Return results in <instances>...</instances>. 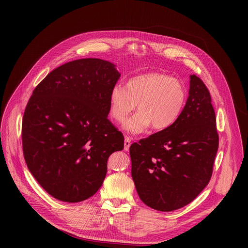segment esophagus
<instances>
[{"mask_svg":"<svg viewBox=\"0 0 248 248\" xmlns=\"http://www.w3.org/2000/svg\"><path fill=\"white\" fill-rule=\"evenodd\" d=\"M131 144H132V142H131V139L126 137V138L124 139V151H128V150H129V147H131Z\"/></svg>","mask_w":248,"mask_h":248,"instance_id":"1","label":"esophagus"}]
</instances>
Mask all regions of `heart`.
<instances>
[{"instance_id": "b5f03b06", "label": "heart", "mask_w": 248, "mask_h": 248, "mask_svg": "<svg viewBox=\"0 0 248 248\" xmlns=\"http://www.w3.org/2000/svg\"><path fill=\"white\" fill-rule=\"evenodd\" d=\"M187 99L186 88L177 78L161 72L136 75L125 88L115 85L109 93V113L116 123H124L135 110L139 112L124 125L128 134L144 133L171 126L181 115Z\"/></svg>"}]
</instances>
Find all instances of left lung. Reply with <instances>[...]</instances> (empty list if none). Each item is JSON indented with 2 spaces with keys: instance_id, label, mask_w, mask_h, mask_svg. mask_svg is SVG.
Returning <instances> with one entry per match:
<instances>
[{
  "instance_id": "left-lung-1",
  "label": "left lung",
  "mask_w": 248,
  "mask_h": 248,
  "mask_svg": "<svg viewBox=\"0 0 248 248\" xmlns=\"http://www.w3.org/2000/svg\"><path fill=\"white\" fill-rule=\"evenodd\" d=\"M211 95L196 75L179 119L129 148L132 177L140 200L169 212L191 203L208 185L219 145Z\"/></svg>"
}]
</instances>
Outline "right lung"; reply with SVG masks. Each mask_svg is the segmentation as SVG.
I'll return each mask as SVG.
<instances>
[{"label":"right lung","mask_w":248,"mask_h":248,"mask_svg":"<svg viewBox=\"0 0 248 248\" xmlns=\"http://www.w3.org/2000/svg\"><path fill=\"white\" fill-rule=\"evenodd\" d=\"M97 58L67 62L34 89L22 122L29 171L52 197L80 202L103 183L108 160L124 135L108 119L109 93L121 76Z\"/></svg>","instance_id":"add662e5"}]
</instances>
